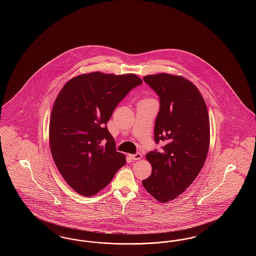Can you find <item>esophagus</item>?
Wrapping results in <instances>:
<instances>
[{
    "instance_id": "1",
    "label": "esophagus",
    "mask_w": 256,
    "mask_h": 256,
    "mask_svg": "<svg viewBox=\"0 0 256 256\" xmlns=\"http://www.w3.org/2000/svg\"><path fill=\"white\" fill-rule=\"evenodd\" d=\"M130 156L132 160H139V159L142 158V154L140 152H137L135 154H130Z\"/></svg>"
}]
</instances>
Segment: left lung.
I'll list each match as a JSON object with an SVG mask.
<instances>
[{
  "label": "left lung",
  "mask_w": 256,
  "mask_h": 256,
  "mask_svg": "<svg viewBox=\"0 0 256 256\" xmlns=\"http://www.w3.org/2000/svg\"><path fill=\"white\" fill-rule=\"evenodd\" d=\"M159 97L154 141H164L161 152L146 154L152 174L142 183L160 202H167L192 184L204 165L210 142L206 104L190 80L170 74L143 78Z\"/></svg>",
  "instance_id": "8db88e82"
}]
</instances>
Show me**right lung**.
<instances>
[{"mask_svg":"<svg viewBox=\"0 0 256 256\" xmlns=\"http://www.w3.org/2000/svg\"><path fill=\"white\" fill-rule=\"evenodd\" d=\"M142 82L134 74H84L70 80L56 98L50 152L65 182L80 195H95L126 164L106 122L118 104Z\"/></svg>","mask_w":256,"mask_h":256,"instance_id":"1","label":"right lung"}]
</instances>
